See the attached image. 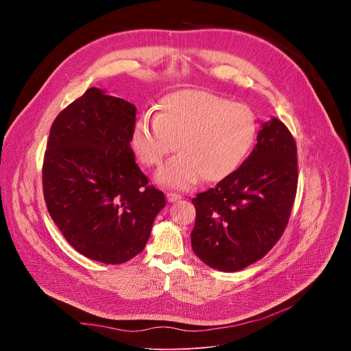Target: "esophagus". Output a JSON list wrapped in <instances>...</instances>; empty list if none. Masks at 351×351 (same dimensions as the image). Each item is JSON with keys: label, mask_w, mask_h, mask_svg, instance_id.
I'll list each match as a JSON object with an SVG mask.
<instances>
[{"label": "esophagus", "mask_w": 351, "mask_h": 351, "mask_svg": "<svg viewBox=\"0 0 351 351\" xmlns=\"http://www.w3.org/2000/svg\"><path fill=\"white\" fill-rule=\"evenodd\" d=\"M167 198H168V202H169V203H175V202H178V199H180V198H182V195H180V194H178V193H172V191H169V193H167Z\"/></svg>", "instance_id": "1"}]
</instances>
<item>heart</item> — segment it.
Returning <instances> with one entry per match:
<instances>
[{
	"mask_svg": "<svg viewBox=\"0 0 351 351\" xmlns=\"http://www.w3.org/2000/svg\"><path fill=\"white\" fill-rule=\"evenodd\" d=\"M257 133L247 106L203 90L167 95L160 114L143 115L133 132V145L147 167H157L176 148L157 180L171 189H187L199 178L213 183L230 175L252 148Z\"/></svg>",
	"mask_w": 351,
	"mask_h": 351,
	"instance_id": "obj_1",
	"label": "heart"
}]
</instances>
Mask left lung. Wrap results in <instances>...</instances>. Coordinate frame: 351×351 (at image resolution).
I'll return each mask as SVG.
<instances>
[{"label": "left lung", "instance_id": "left-lung-1", "mask_svg": "<svg viewBox=\"0 0 351 351\" xmlns=\"http://www.w3.org/2000/svg\"><path fill=\"white\" fill-rule=\"evenodd\" d=\"M297 171V145L289 129L276 118L263 123L248 158L191 199L194 254L223 272H236L261 260L287 226Z\"/></svg>", "mask_w": 351, "mask_h": 351}]
</instances>
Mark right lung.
Returning a JSON list of instances; mask_svg holds the SVG:
<instances>
[{
	"label": "right lung",
	"mask_w": 351,
	"mask_h": 351,
	"mask_svg": "<svg viewBox=\"0 0 351 351\" xmlns=\"http://www.w3.org/2000/svg\"><path fill=\"white\" fill-rule=\"evenodd\" d=\"M136 107L97 87L58 114L43 162L47 210L84 257L122 264L143 252L165 195L136 164Z\"/></svg>",
	"instance_id": "right-lung-1"
}]
</instances>
